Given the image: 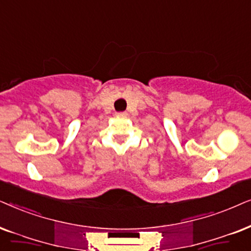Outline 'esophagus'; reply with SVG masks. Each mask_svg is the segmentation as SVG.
<instances>
[{
  "label": "esophagus",
  "mask_w": 251,
  "mask_h": 251,
  "mask_svg": "<svg viewBox=\"0 0 251 251\" xmlns=\"http://www.w3.org/2000/svg\"><path fill=\"white\" fill-rule=\"evenodd\" d=\"M117 116H118V117H125L126 112H118V113H117Z\"/></svg>",
  "instance_id": "34e87169"
}]
</instances>
